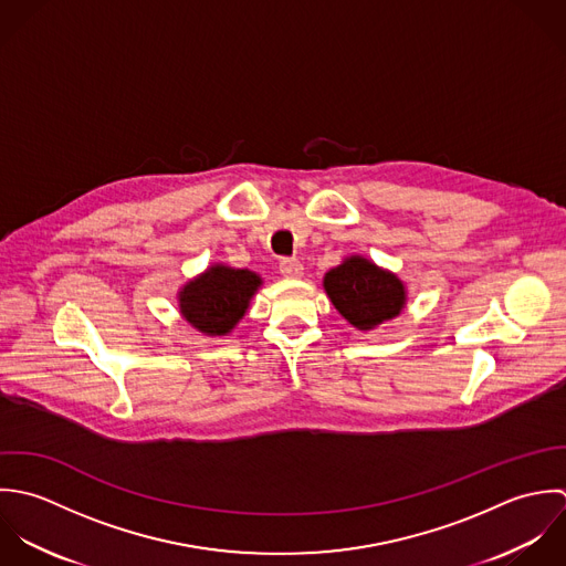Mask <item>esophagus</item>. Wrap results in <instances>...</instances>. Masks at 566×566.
<instances>
[{
  "label": "esophagus",
  "instance_id": "1",
  "mask_svg": "<svg viewBox=\"0 0 566 566\" xmlns=\"http://www.w3.org/2000/svg\"><path fill=\"white\" fill-rule=\"evenodd\" d=\"M280 273H282L284 277L297 280V277L304 275V264H302L300 260H295V258H286V260L280 262Z\"/></svg>",
  "mask_w": 566,
  "mask_h": 566
}]
</instances>
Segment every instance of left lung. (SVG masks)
Returning a JSON list of instances; mask_svg holds the SVG:
<instances>
[{"label":"left lung","instance_id":"1","mask_svg":"<svg viewBox=\"0 0 566 566\" xmlns=\"http://www.w3.org/2000/svg\"><path fill=\"white\" fill-rule=\"evenodd\" d=\"M324 291L340 317L363 333L396 319L407 306L405 282L358 253L324 275Z\"/></svg>","mask_w":566,"mask_h":566}]
</instances>
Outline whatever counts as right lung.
I'll list each match as a JSON object with an SVG mask.
<instances>
[{"mask_svg":"<svg viewBox=\"0 0 566 566\" xmlns=\"http://www.w3.org/2000/svg\"><path fill=\"white\" fill-rule=\"evenodd\" d=\"M260 286L262 277L255 271L217 262L179 289V313L195 331L226 337L244 317Z\"/></svg>","mask_w":566,"mask_h":566,"instance_id":"add662e5","label":"right lung"}]
</instances>
